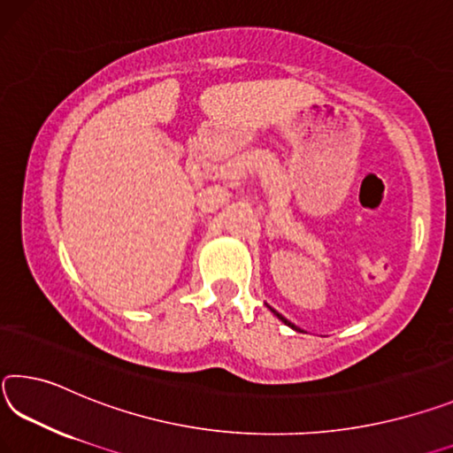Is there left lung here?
I'll return each mask as SVG.
<instances>
[{
  "label": "left lung",
  "instance_id": "left-lung-1",
  "mask_svg": "<svg viewBox=\"0 0 453 453\" xmlns=\"http://www.w3.org/2000/svg\"><path fill=\"white\" fill-rule=\"evenodd\" d=\"M277 317H279V319H280V321H283L285 325H288V327H291V329H295V331H299V327H295V325H293L291 321H287V319H285L283 315H279V313H277Z\"/></svg>",
  "mask_w": 453,
  "mask_h": 453
}]
</instances>
